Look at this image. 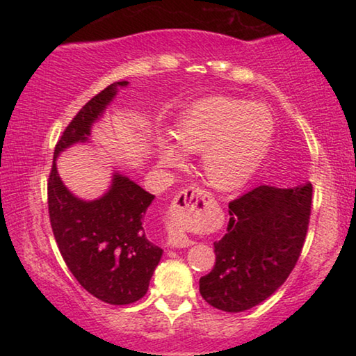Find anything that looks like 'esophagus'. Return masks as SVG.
Masks as SVG:
<instances>
[{"label": "esophagus", "mask_w": 356, "mask_h": 356, "mask_svg": "<svg viewBox=\"0 0 356 356\" xmlns=\"http://www.w3.org/2000/svg\"><path fill=\"white\" fill-rule=\"evenodd\" d=\"M210 202L212 195L200 186L191 185L180 191L168 210V243L176 248L190 246L191 240L185 234V229L202 218Z\"/></svg>", "instance_id": "1"}]
</instances>
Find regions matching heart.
Returning <instances> with one entry per match:
<instances>
[{"label":"heart","instance_id":"heart-1","mask_svg":"<svg viewBox=\"0 0 356 356\" xmlns=\"http://www.w3.org/2000/svg\"><path fill=\"white\" fill-rule=\"evenodd\" d=\"M176 141L160 140L161 163L179 166L184 155L202 154V171L216 188L250 179L272 144L275 118L265 105L232 97L197 102L179 118Z\"/></svg>","mask_w":356,"mask_h":356}]
</instances>
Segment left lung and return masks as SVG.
Returning <instances> with one entry per match:
<instances>
[{"label":"left lung","mask_w":356,"mask_h":356,"mask_svg":"<svg viewBox=\"0 0 356 356\" xmlns=\"http://www.w3.org/2000/svg\"><path fill=\"white\" fill-rule=\"evenodd\" d=\"M312 206V184L259 185L229 202L225 237L215 242L212 272L200 280L210 306L242 312L267 300L297 264Z\"/></svg>","instance_id":"obj_1"}]
</instances>
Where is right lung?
<instances>
[{"instance_id": "obj_1", "label": "right lung", "mask_w": 356, "mask_h": 356, "mask_svg": "<svg viewBox=\"0 0 356 356\" xmlns=\"http://www.w3.org/2000/svg\"><path fill=\"white\" fill-rule=\"evenodd\" d=\"M125 84H110L75 114L56 143L47 185L53 236L65 265L89 293L110 305H130L143 298L160 262L163 250L150 242L143 225L154 195L116 174L104 197L80 201L63 185L55 161L70 144L86 141L116 88Z\"/></svg>"}]
</instances>
